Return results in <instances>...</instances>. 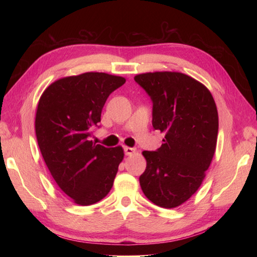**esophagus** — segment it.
<instances>
[{
	"label": "esophagus",
	"mask_w": 257,
	"mask_h": 257,
	"mask_svg": "<svg viewBox=\"0 0 257 257\" xmlns=\"http://www.w3.org/2000/svg\"><path fill=\"white\" fill-rule=\"evenodd\" d=\"M123 151L125 156H132L133 154L136 152L135 148H130V147H123Z\"/></svg>",
	"instance_id": "1"
}]
</instances>
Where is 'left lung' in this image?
<instances>
[{
	"label": "left lung",
	"mask_w": 257,
	"mask_h": 257,
	"mask_svg": "<svg viewBox=\"0 0 257 257\" xmlns=\"http://www.w3.org/2000/svg\"><path fill=\"white\" fill-rule=\"evenodd\" d=\"M135 81L152 101V125L165 134L159 149L143 152L141 189L156 205L172 209L196 192L211 165L219 130L216 105L204 85L182 73H146Z\"/></svg>",
	"instance_id": "left-lung-1"
}]
</instances>
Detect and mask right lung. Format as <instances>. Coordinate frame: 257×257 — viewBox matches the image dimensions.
Returning <instances> with one entry per match:
<instances>
[{"label": "right lung", "instance_id": "obj_1", "mask_svg": "<svg viewBox=\"0 0 257 257\" xmlns=\"http://www.w3.org/2000/svg\"><path fill=\"white\" fill-rule=\"evenodd\" d=\"M124 83L105 73L70 76L48 86L38 102L35 132L43 159L58 187L79 205L105 198L123 159L121 147L106 148L90 137L107 98Z\"/></svg>", "mask_w": 257, "mask_h": 257}]
</instances>
